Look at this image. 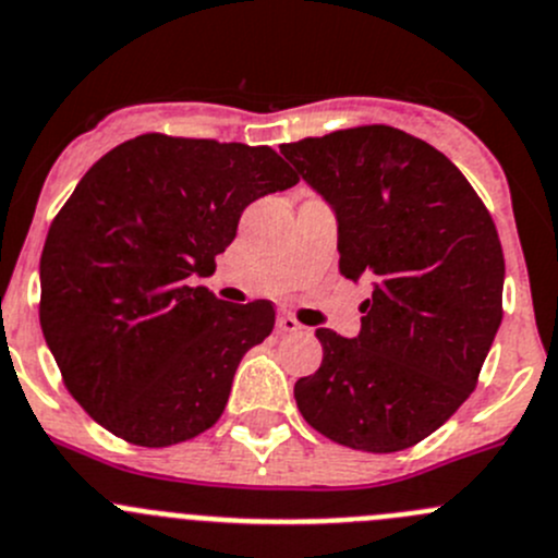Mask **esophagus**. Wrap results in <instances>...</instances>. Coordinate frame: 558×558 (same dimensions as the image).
<instances>
[{
  "mask_svg": "<svg viewBox=\"0 0 558 558\" xmlns=\"http://www.w3.org/2000/svg\"><path fill=\"white\" fill-rule=\"evenodd\" d=\"M275 327H278V332H300L302 324L296 322V318L291 316V313H280L278 322H275Z\"/></svg>",
  "mask_w": 558,
  "mask_h": 558,
  "instance_id": "1",
  "label": "esophagus"
}]
</instances>
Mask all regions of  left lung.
<instances>
[{
    "label": "left lung",
    "mask_w": 558,
    "mask_h": 558,
    "mask_svg": "<svg viewBox=\"0 0 558 558\" xmlns=\"http://www.w3.org/2000/svg\"><path fill=\"white\" fill-rule=\"evenodd\" d=\"M332 207L340 272L367 280L356 338L316 329L322 367L294 384L307 425L362 452L423 441L472 395L501 324L505 253L450 158L387 124L283 144Z\"/></svg>",
    "instance_id": "8db88e82"
}]
</instances>
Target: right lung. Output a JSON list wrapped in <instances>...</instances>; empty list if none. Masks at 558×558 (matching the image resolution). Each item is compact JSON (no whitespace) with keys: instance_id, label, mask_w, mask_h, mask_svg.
<instances>
[{"instance_id":"1","label":"right lung","mask_w":558,"mask_h":558,"mask_svg":"<svg viewBox=\"0 0 558 558\" xmlns=\"http://www.w3.org/2000/svg\"><path fill=\"white\" fill-rule=\"evenodd\" d=\"M269 147L147 133L102 155L53 218L40 327L70 395L119 439L169 447L218 423L267 300L231 305L196 278L247 204L296 185Z\"/></svg>"}]
</instances>
